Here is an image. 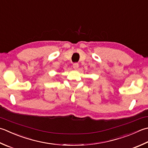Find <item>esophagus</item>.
I'll use <instances>...</instances> for the list:
<instances>
[{
  "mask_svg": "<svg viewBox=\"0 0 148 148\" xmlns=\"http://www.w3.org/2000/svg\"><path fill=\"white\" fill-rule=\"evenodd\" d=\"M73 67L74 69H77L79 67V64L77 63H74L73 64Z\"/></svg>",
  "mask_w": 148,
  "mask_h": 148,
  "instance_id": "1",
  "label": "esophagus"
}]
</instances>
